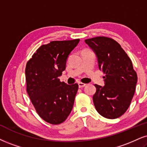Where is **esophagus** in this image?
<instances>
[{
	"instance_id": "1",
	"label": "esophagus",
	"mask_w": 147,
	"mask_h": 147,
	"mask_svg": "<svg viewBox=\"0 0 147 147\" xmlns=\"http://www.w3.org/2000/svg\"><path fill=\"white\" fill-rule=\"evenodd\" d=\"M78 86H79V88H82L86 86V84H84V83H82V82H79Z\"/></svg>"
}]
</instances>
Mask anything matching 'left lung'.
Masks as SVG:
<instances>
[{"mask_svg":"<svg viewBox=\"0 0 147 147\" xmlns=\"http://www.w3.org/2000/svg\"><path fill=\"white\" fill-rule=\"evenodd\" d=\"M85 43L95 52L105 85L95 84V109L107 119L120 117L127 111L134 95L137 74L129 57L119 43L107 37L87 39Z\"/></svg>","mask_w":147,"mask_h":147,"instance_id":"obj_1","label":"left lung"}]
</instances>
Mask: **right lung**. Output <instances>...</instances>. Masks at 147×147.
<instances>
[{"instance_id":"add662e5","label":"right lung","mask_w":147,"mask_h":147,"mask_svg":"<svg viewBox=\"0 0 147 147\" xmlns=\"http://www.w3.org/2000/svg\"><path fill=\"white\" fill-rule=\"evenodd\" d=\"M79 41H52L42 45L26 63V91L39 117L50 124L62 123L73 108L78 84H67L59 77Z\"/></svg>"}]
</instances>
